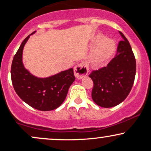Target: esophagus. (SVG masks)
Segmentation results:
<instances>
[{"label": "esophagus", "mask_w": 151, "mask_h": 151, "mask_svg": "<svg viewBox=\"0 0 151 151\" xmlns=\"http://www.w3.org/2000/svg\"><path fill=\"white\" fill-rule=\"evenodd\" d=\"M74 75L77 79H81L85 77L89 72V67L84 63H80L76 65L74 68Z\"/></svg>", "instance_id": "1"}]
</instances>
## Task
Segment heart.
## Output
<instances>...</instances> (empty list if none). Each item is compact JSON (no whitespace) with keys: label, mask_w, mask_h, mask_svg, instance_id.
<instances>
[{"label":"heart","mask_w":151,"mask_h":151,"mask_svg":"<svg viewBox=\"0 0 151 151\" xmlns=\"http://www.w3.org/2000/svg\"><path fill=\"white\" fill-rule=\"evenodd\" d=\"M98 42H101L96 52V60L99 62H101L111 58L115 51L116 46L114 41L109 38L103 40L102 37H99Z\"/></svg>","instance_id":"heart-1"}]
</instances>
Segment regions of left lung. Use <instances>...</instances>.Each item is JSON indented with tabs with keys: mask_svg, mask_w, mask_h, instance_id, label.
<instances>
[{
	"mask_svg": "<svg viewBox=\"0 0 151 151\" xmlns=\"http://www.w3.org/2000/svg\"><path fill=\"white\" fill-rule=\"evenodd\" d=\"M123 40L119 42L116 57L106 67L93 71V101L99 106L111 108L124 101L131 91L136 72V63L130 43L119 32Z\"/></svg>",
	"mask_w": 151,
	"mask_h": 151,
	"instance_id": "left-lung-1",
	"label": "left lung"
}]
</instances>
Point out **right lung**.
<instances>
[{
    "label": "right lung",
    "mask_w": 151,
    "mask_h": 151,
    "mask_svg": "<svg viewBox=\"0 0 151 151\" xmlns=\"http://www.w3.org/2000/svg\"><path fill=\"white\" fill-rule=\"evenodd\" d=\"M35 32L22 41L15 55L10 71L11 80L15 92L22 101L32 108L47 111L56 109L63 103L75 77L72 68L45 78L35 77L25 69L22 62L23 48Z\"/></svg>",
    "instance_id": "1"
}]
</instances>
